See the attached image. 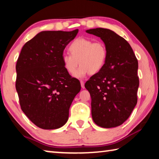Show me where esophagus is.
I'll list each match as a JSON object with an SVG mask.
<instances>
[{"instance_id":"34e87169","label":"esophagus","mask_w":159,"mask_h":159,"mask_svg":"<svg viewBox=\"0 0 159 159\" xmlns=\"http://www.w3.org/2000/svg\"><path fill=\"white\" fill-rule=\"evenodd\" d=\"M80 85H81V88H85L84 81H83V80H80Z\"/></svg>"}]
</instances>
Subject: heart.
Here are the masks:
<instances>
[{"label":"heart","instance_id":"obj_1","mask_svg":"<svg viewBox=\"0 0 159 159\" xmlns=\"http://www.w3.org/2000/svg\"><path fill=\"white\" fill-rule=\"evenodd\" d=\"M69 51L70 54H64L61 57L63 65L69 74H73L80 64L74 74L78 79H82L88 74L98 73L106 63L107 49L101 41L79 38L70 44Z\"/></svg>","mask_w":159,"mask_h":159}]
</instances>
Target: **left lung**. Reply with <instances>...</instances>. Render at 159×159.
Wrapping results in <instances>:
<instances>
[{"mask_svg":"<svg viewBox=\"0 0 159 159\" xmlns=\"http://www.w3.org/2000/svg\"><path fill=\"white\" fill-rule=\"evenodd\" d=\"M86 32L100 37L107 49L104 67L85 84L93 121L102 128L116 127L128 119L138 102V61L130 44L114 31L97 28Z\"/></svg>","mask_w":159,"mask_h":159,"instance_id":"obj_1","label":"left lung"}]
</instances>
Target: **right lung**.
Segmentation results:
<instances>
[{
	"instance_id": "obj_1",
	"label": "right lung",
	"mask_w": 159,
	"mask_h": 159,
	"mask_svg": "<svg viewBox=\"0 0 159 159\" xmlns=\"http://www.w3.org/2000/svg\"><path fill=\"white\" fill-rule=\"evenodd\" d=\"M79 32L41 31L26 42L16 64V90L21 109L40 128L63 126L80 90V83L64 69V48Z\"/></svg>"
}]
</instances>
